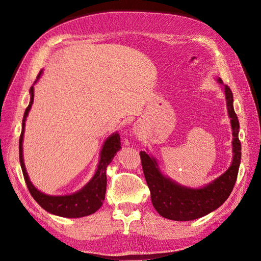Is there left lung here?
Listing matches in <instances>:
<instances>
[{"label":"left lung","mask_w":261,"mask_h":261,"mask_svg":"<svg viewBox=\"0 0 261 261\" xmlns=\"http://www.w3.org/2000/svg\"><path fill=\"white\" fill-rule=\"evenodd\" d=\"M222 83V79L218 80ZM227 109L232 129V162L230 168L215 181L202 189H188L171 181L159 171L155 160L140 152L142 170L151 192V200L160 215L172 220L186 222L197 219L215 211L228 198L237 181L242 144L238 138L239 122L232 106V92L225 86Z\"/></svg>","instance_id":"1"}]
</instances>
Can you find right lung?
Masks as SVG:
<instances>
[{"label": "right lung", "mask_w": 261, "mask_h": 261, "mask_svg": "<svg viewBox=\"0 0 261 261\" xmlns=\"http://www.w3.org/2000/svg\"><path fill=\"white\" fill-rule=\"evenodd\" d=\"M41 75H42V70L39 71V73L37 75V79ZM30 91H31V101L24 113L22 132H21V137H19V163H21L25 183L28 185V189L31 193V195L45 211H47L48 213L54 214V215H57V216L77 218V217L91 215V214H93L100 208V206L102 205V202L105 199L106 189H107L106 170H107V166H108L112 161L113 156H115L117 154V152L121 149L120 136L118 133H115V135H112L111 137H109L106 140L101 150V156H100V161H99L98 169L96 171V174L93 175L91 181L87 184L84 189H82L79 192L71 195H65V196L46 195L44 193L39 192L37 189H35L34 185L31 183L28 173H26L24 162H23L22 142H23L26 117H28L29 111L31 110L33 101H34V88H33V86L31 87Z\"/></svg>", "instance_id": "right-lung-1"}]
</instances>
